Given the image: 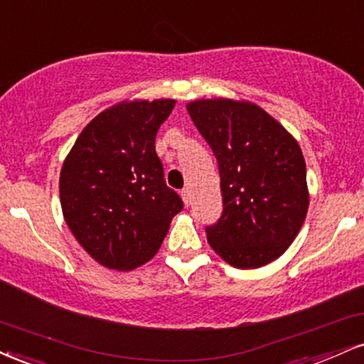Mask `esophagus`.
Listing matches in <instances>:
<instances>
[{"mask_svg":"<svg viewBox=\"0 0 364 364\" xmlns=\"http://www.w3.org/2000/svg\"><path fill=\"white\" fill-rule=\"evenodd\" d=\"M182 200H183V204H186L187 208L191 206V203H192V198H191V191L189 189H183L182 191Z\"/></svg>","mask_w":364,"mask_h":364,"instance_id":"obj_1","label":"esophagus"}]
</instances>
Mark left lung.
Returning a JSON list of instances; mask_svg holds the SVG:
<instances>
[{
	"label": "left lung",
	"mask_w": 364,
	"mask_h": 364,
	"mask_svg": "<svg viewBox=\"0 0 364 364\" xmlns=\"http://www.w3.org/2000/svg\"><path fill=\"white\" fill-rule=\"evenodd\" d=\"M187 110L220 166L223 215L206 228L209 245L233 267L266 266L288 250L309 211L300 144L252 102L200 98Z\"/></svg>",
	"instance_id": "left-lung-1"
}]
</instances>
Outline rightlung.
I'll return each mask as SVG.
<instances>
[{"mask_svg": "<svg viewBox=\"0 0 364 364\" xmlns=\"http://www.w3.org/2000/svg\"><path fill=\"white\" fill-rule=\"evenodd\" d=\"M173 107V98L119 102L85 126L64 160V221L100 266L132 271L155 257L183 206L155 151Z\"/></svg>", "mask_w": 364, "mask_h": 364, "instance_id": "obj_1", "label": "right lung"}]
</instances>
